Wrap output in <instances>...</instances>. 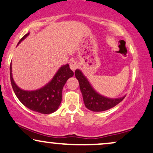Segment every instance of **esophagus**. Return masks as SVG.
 <instances>
[{
  "label": "esophagus",
  "mask_w": 153,
  "mask_h": 153,
  "mask_svg": "<svg viewBox=\"0 0 153 153\" xmlns=\"http://www.w3.org/2000/svg\"><path fill=\"white\" fill-rule=\"evenodd\" d=\"M70 68L73 71H75V70L78 68V64L75 61L71 62L70 63Z\"/></svg>",
  "instance_id": "1"
}]
</instances>
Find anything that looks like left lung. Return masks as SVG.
Segmentation results:
<instances>
[{
    "instance_id": "left-lung-1",
    "label": "left lung",
    "mask_w": 153,
    "mask_h": 153,
    "mask_svg": "<svg viewBox=\"0 0 153 153\" xmlns=\"http://www.w3.org/2000/svg\"><path fill=\"white\" fill-rule=\"evenodd\" d=\"M75 75L79 81L80 88L83 95L85 106L91 111H105L116 106L117 104L123 101V99L125 98L126 96L117 99H110L102 97L93 89L90 83H88V80L83 75L80 70H75Z\"/></svg>"
}]
</instances>
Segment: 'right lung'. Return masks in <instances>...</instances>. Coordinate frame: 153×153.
Returning <instances> with one entry per match:
<instances>
[{
  "mask_svg": "<svg viewBox=\"0 0 153 153\" xmlns=\"http://www.w3.org/2000/svg\"><path fill=\"white\" fill-rule=\"evenodd\" d=\"M29 33L21 38L19 43L24 40ZM74 73L69 65L62 67L56 75L46 85L41 89L27 91L20 89L15 84L11 73V64L10 65V78L15 94L25 107L35 112L42 114H50L58 109L62 102V92L63 86L69 78L73 77Z\"/></svg>",
  "mask_w": 153,
  "mask_h": 153,
  "instance_id": "1",
  "label": "right lung"
}]
</instances>
